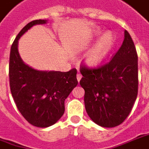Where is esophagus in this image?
<instances>
[{
	"label": "esophagus",
	"instance_id": "1",
	"mask_svg": "<svg viewBox=\"0 0 149 149\" xmlns=\"http://www.w3.org/2000/svg\"><path fill=\"white\" fill-rule=\"evenodd\" d=\"M81 74H80V73H77V81L79 82L80 81V80L81 79Z\"/></svg>",
	"mask_w": 149,
	"mask_h": 149
}]
</instances>
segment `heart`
Segmentation results:
<instances>
[{
	"label": "heart",
	"instance_id": "heart-1",
	"mask_svg": "<svg viewBox=\"0 0 149 149\" xmlns=\"http://www.w3.org/2000/svg\"><path fill=\"white\" fill-rule=\"evenodd\" d=\"M102 33V29L100 28L95 29L91 37L96 38ZM116 43V36L111 31H106L103 33L98 40L93 44L83 56L84 63L87 67L95 68L100 66L109 57Z\"/></svg>",
	"mask_w": 149,
	"mask_h": 149
}]
</instances>
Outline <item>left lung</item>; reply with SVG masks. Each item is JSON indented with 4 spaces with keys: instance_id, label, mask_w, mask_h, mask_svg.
I'll return each mask as SVG.
<instances>
[{
    "instance_id": "obj_1",
    "label": "left lung",
    "mask_w": 149,
    "mask_h": 149,
    "mask_svg": "<svg viewBox=\"0 0 149 149\" xmlns=\"http://www.w3.org/2000/svg\"><path fill=\"white\" fill-rule=\"evenodd\" d=\"M80 85L85 90V108L96 125L112 128L130 113L138 94V55L130 34L106 64L89 69L81 66Z\"/></svg>"
}]
</instances>
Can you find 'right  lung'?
Returning a JSON list of instances; mask_svg holds the SVG:
<instances>
[{"label":"right lung","mask_w":149,"mask_h":149,"mask_svg":"<svg viewBox=\"0 0 149 149\" xmlns=\"http://www.w3.org/2000/svg\"><path fill=\"white\" fill-rule=\"evenodd\" d=\"M48 19L27 24L12 44L9 77L11 95L19 111L32 125L46 128L54 125L64 114V101L77 86V69L69 72L39 71L25 64L18 51L19 39L36 24Z\"/></svg>","instance_id":"add662e5"}]
</instances>
